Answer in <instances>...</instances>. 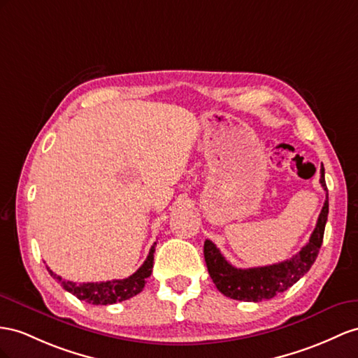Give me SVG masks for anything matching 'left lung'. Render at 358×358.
I'll list each match as a JSON object with an SVG mask.
<instances>
[{
    "label": "left lung",
    "instance_id": "8db88e82",
    "mask_svg": "<svg viewBox=\"0 0 358 358\" xmlns=\"http://www.w3.org/2000/svg\"><path fill=\"white\" fill-rule=\"evenodd\" d=\"M320 185L327 192V199L317 217L316 228L302 250L292 259L269 264L262 268L241 269L234 268L230 262L216 248L212 241L204 242V259L210 277L217 290L225 296L237 301L259 302L271 299L278 293L292 287L301 277L310 271L317 257L320 245L324 241L325 224L328 217V190L325 185V169H320Z\"/></svg>",
    "mask_w": 358,
    "mask_h": 358
}]
</instances>
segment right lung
<instances>
[{"label": "right lung", "mask_w": 358, "mask_h": 358, "mask_svg": "<svg viewBox=\"0 0 358 358\" xmlns=\"http://www.w3.org/2000/svg\"><path fill=\"white\" fill-rule=\"evenodd\" d=\"M154 243L150 250L148 257L143 262L142 266L137 269L133 275L124 280H112V281H101V282H74L68 281L59 277L57 273H54L50 268L48 272L51 277L56 280L60 286L68 290L72 295L77 296L80 301H86L89 304L94 306H108L116 304L125 299H130L136 296L137 293H141L145 287L146 280L151 277L152 266H154V252H155Z\"/></svg>", "instance_id": "obj_1"}]
</instances>
